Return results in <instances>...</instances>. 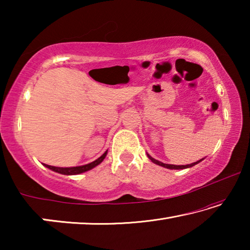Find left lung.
I'll return each instance as SVG.
<instances>
[{
	"instance_id": "8db88e82",
	"label": "left lung",
	"mask_w": 250,
	"mask_h": 250,
	"mask_svg": "<svg viewBox=\"0 0 250 250\" xmlns=\"http://www.w3.org/2000/svg\"><path fill=\"white\" fill-rule=\"evenodd\" d=\"M146 155H147V158H149V159H150V160H151L152 162H153V163L158 164V166H160V167H163L170 168V170H183V168H188V167H192L195 166V164H198V163L201 162V161L204 160V158H203V159L198 160V161H196V162H194V163H191V164H186V166H175V164H167V163L160 162V161L155 160L154 158H152V156H151L150 154H147V153H146Z\"/></svg>"
}]
</instances>
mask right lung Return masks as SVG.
<instances>
[{
	"label": "right lung",
	"instance_id": "obj_1",
	"mask_svg": "<svg viewBox=\"0 0 250 250\" xmlns=\"http://www.w3.org/2000/svg\"><path fill=\"white\" fill-rule=\"evenodd\" d=\"M107 153H108V151H105L104 153L100 156V158H98L96 161H94V162L84 164V166L71 167H58L47 166V164H44V166L46 167H48L49 170H52L54 172H57V173H61V174H64V175H76V174H80V173L89 171V170H91V168H94L97 166H99V164L104 160L105 156H107Z\"/></svg>",
	"mask_w": 250,
	"mask_h": 250
}]
</instances>
